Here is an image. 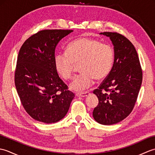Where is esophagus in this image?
<instances>
[{
    "label": "esophagus",
    "mask_w": 155,
    "mask_h": 155,
    "mask_svg": "<svg viewBox=\"0 0 155 155\" xmlns=\"http://www.w3.org/2000/svg\"><path fill=\"white\" fill-rule=\"evenodd\" d=\"M90 94V93L88 92H84V93H77L76 94V96L77 97H87Z\"/></svg>",
    "instance_id": "1"
}]
</instances>
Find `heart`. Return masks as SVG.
Instances as JSON below:
<instances>
[{
	"label": "heart",
	"instance_id": "b5f03b06",
	"mask_svg": "<svg viewBox=\"0 0 155 155\" xmlns=\"http://www.w3.org/2000/svg\"><path fill=\"white\" fill-rule=\"evenodd\" d=\"M114 51L111 46L93 38L80 37L72 41L66 48V53H57L54 58L56 69L64 79L72 77L76 64L81 73L74 78L71 89L82 92L92 86L94 78H106L113 67Z\"/></svg>",
	"mask_w": 155,
	"mask_h": 155
}]
</instances>
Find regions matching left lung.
<instances>
[{
    "mask_svg": "<svg viewBox=\"0 0 155 155\" xmlns=\"http://www.w3.org/2000/svg\"><path fill=\"white\" fill-rule=\"evenodd\" d=\"M114 47V62L110 73L93 93L98 98L93 115L97 123H119L132 112L142 84L143 72L139 57L129 40L117 32H104Z\"/></svg>",
    "mask_w": 155,
    "mask_h": 155,
    "instance_id": "8db88e82",
    "label": "left lung"
}]
</instances>
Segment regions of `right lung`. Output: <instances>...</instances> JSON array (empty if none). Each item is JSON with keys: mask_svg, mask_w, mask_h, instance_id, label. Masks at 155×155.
<instances>
[{"mask_svg": "<svg viewBox=\"0 0 155 155\" xmlns=\"http://www.w3.org/2000/svg\"><path fill=\"white\" fill-rule=\"evenodd\" d=\"M72 30H44L31 36L18 52L15 82L23 107L35 120L54 123L63 118L74 94L59 77L54 52Z\"/></svg>", "mask_w": 155, "mask_h": 155, "instance_id": "1", "label": "right lung"}]
</instances>
